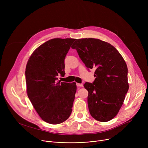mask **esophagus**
Here are the masks:
<instances>
[{
    "mask_svg": "<svg viewBox=\"0 0 148 148\" xmlns=\"http://www.w3.org/2000/svg\"><path fill=\"white\" fill-rule=\"evenodd\" d=\"M76 85H77V87H83V84H82L77 83V84H76Z\"/></svg>",
    "mask_w": 148,
    "mask_h": 148,
    "instance_id": "1",
    "label": "esophagus"
}]
</instances>
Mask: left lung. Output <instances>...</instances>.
<instances>
[{
  "instance_id": "1",
  "label": "left lung",
  "mask_w": 148,
  "mask_h": 148,
  "mask_svg": "<svg viewBox=\"0 0 148 148\" xmlns=\"http://www.w3.org/2000/svg\"><path fill=\"white\" fill-rule=\"evenodd\" d=\"M86 66L95 69L93 83L84 86L88 92L91 115L107 122L118 113L129 89L128 67L122 56L111 44L98 38L77 39L71 46Z\"/></svg>"
}]
</instances>
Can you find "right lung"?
I'll return each instance as SVG.
<instances>
[{
  "label": "right lung",
  "mask_w": 148,
  "mask_h": 148,
  "mask_svg": "<svg viewBox=\"0 0 148 148\" xmlns=\"http://www.w3.org/2000/svg\"><path fill=\"white\" fill-rule=\"evenodd\" d=\"M75 38H53L37 47L26 67L27 93L33 107L44 121L59 124L72 112L76 84L58 81L64 76V59Z\"/></svg>",
  "instance_id": "right-lung-1"
}]
</instances>
